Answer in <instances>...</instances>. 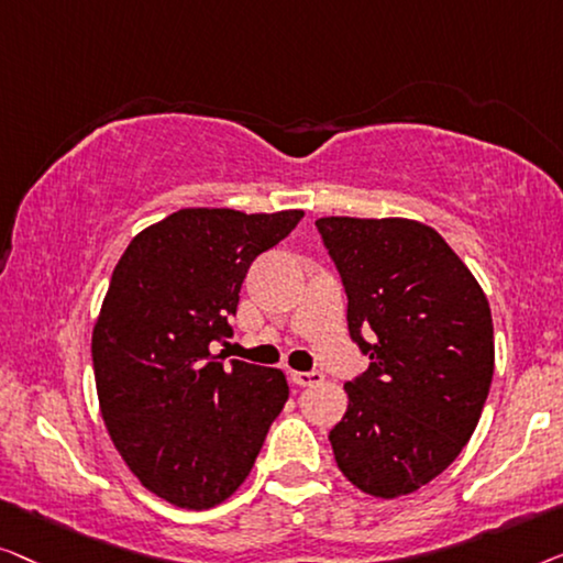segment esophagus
<instances>
[{
	"mask_svg": "<svg viewBox=\"0 0 563 563\" xmlns=\"http://www.w3.org/2000/svg\"><path fill=\"white\" fill-rule=\"evenodd\" d=\"M290 379L300 387H313L319 385L323 379V372L321 369H311V372H290Z\"/></svg>",
	"mask_w": 563,
	"mask_h": 563,
	"instance_id": "esophagus-1",
	"label": "esophagus"
}]
</instances>
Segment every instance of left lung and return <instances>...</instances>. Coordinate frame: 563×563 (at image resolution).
<instances>
[{"instance_id":"8db88e82","label":"left lung","mask_w":563,"mask_h":563,"mask_svg":"<svg viewBox=\"0 0 563 563\" xmlns=\"http://www.w3.org/2000/svg\"><path fill=\"white\" fill-rule=\"evenodd\" d=\"M316 229L344 285L352 342L369 357L344 385L350 408L331 449L362 493L410 495L477 429L495 372L489 303L431 227L327 217Z\"/></svg>"}]
</instances>
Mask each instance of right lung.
<instances>
[{
    "mask_svg": "<svg viewBox=\"0 0 563 563\" xmlns=\"http://www.w3.org/2000/svg\"><path fill=\"white\" fill-rule=\"evenodd\" d=\"M303 211L180 209L130 242L91 339L99 406L150 493L206 510L247 479L288 400L280 369L211 354L250 265Z\"/></svg>",
    "mask_w": 563,
    "mask_h": 563,
    "instance_id": "1",
    "label": "right lung"
}]
</instances>
